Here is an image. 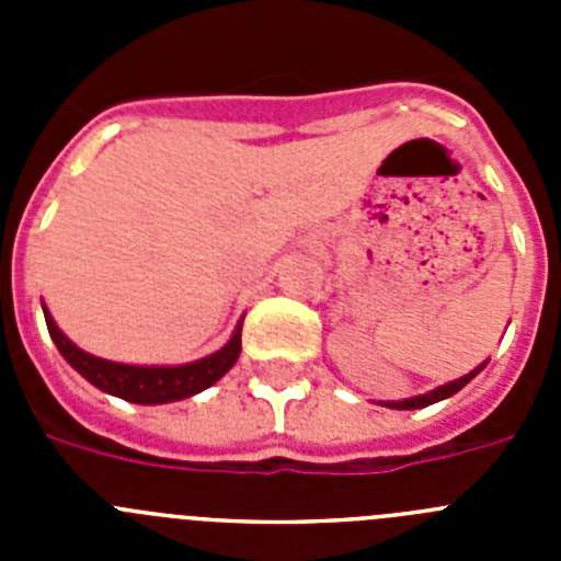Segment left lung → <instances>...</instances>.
Here are the masks:
<instances>
[{
    "instance_id": "obj_1",
    "label": "left lung",
    "mask_w": 561,
    "mask_h": 561,
    "mask_svg": "<svg viewBox=\"0 0 561 561\" xmlns=\"http://www.w3.org/2000/svg\"><path fill=\"white\" fill-rule=\"evenodd\" d=\"M483 368H485V362H483V365H480V368H474L472 374L460 376V379L449 381V385H440V388L430 390V393H424V396H415V399H404V401H385V408H393V410H419V408H430V404H435V401L449 399V396L458 393L460 388H466V385H469V381H472L474 376H478Z\"/></svg>"
}]
</instances>
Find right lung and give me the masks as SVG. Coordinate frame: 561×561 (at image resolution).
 <instances>
[{"label": "right lung", "instance_id": "obj_1", "mask_svg": "<svg viewBox=\"0 0 561 561\" xmlns=\"http://www.w3.org/2000/svg\"><path fill=\"white\" fill-rule=\"evenodd\" d=\"M44 320L56 348L61 351L64 359L78 370L87 381H92L95 388L106 390L112 396L134 401V404H165V401H180L187 396L199 393V390L210 388L213 381H219L227 370L236 365L238 354H241V325L236 329L232 340L225 348L216 354L205 356L191 365H180V368H140V365H121V362L98 359V356L87 354L78 345L67 340L58 331L56 320L44 309Z\"/></svg>", "mask_w": 561, "mask_h": 561}]
</instances>
